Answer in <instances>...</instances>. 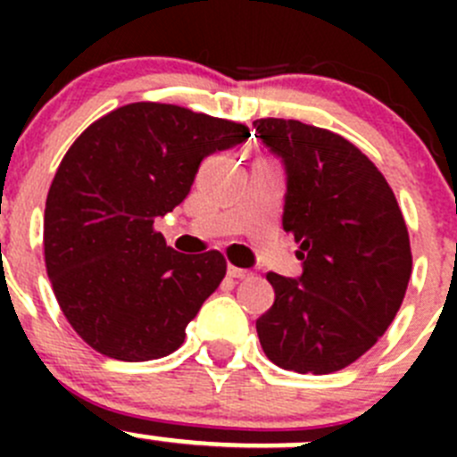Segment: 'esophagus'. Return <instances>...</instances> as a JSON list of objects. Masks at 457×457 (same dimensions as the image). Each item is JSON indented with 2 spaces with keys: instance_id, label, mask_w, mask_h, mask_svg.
Listing matches in <instances>:
<instances>
[{
  "instance_id": "esophagus-1",
  "label": "esophagus",
  "mask_w": 457,
  "mask_h": 457,
  "mask_svg": "<svg viewBox=\"0 0 457 457\" xmlns=\"http://www.w3.org/2000/svg\"><path fill=\"white\" fill-rule=\"evenodd\" d=\"M228 276H229V278H247V276H252V271L250 270H241V267L229 265L228 267Z\"/></svg>"
}]
</instances>
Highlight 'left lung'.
Returning a JSON list of instances; mask_svg holds the SVG:
<instances>
[{
	"label": "left lung",
	"instance_id": "left-lung-1",
	"mask_svg": "<svg viewBox=\"0 0 457 457\" xmlns=\"http://www.w3.org/2000/svg\"><path fill=\"white\" fill-rule=\"evenodd\" d=\"M254 128L287 174L283 229L303 261L298 278L267 274L276 298L256 320L258 340L283 370H345L403 305L411 276L403 212L376 165L340 135L294 119Z\"/></svg>",
	"mask_w": 457,
	"mask_h": 457
}]
</instances>
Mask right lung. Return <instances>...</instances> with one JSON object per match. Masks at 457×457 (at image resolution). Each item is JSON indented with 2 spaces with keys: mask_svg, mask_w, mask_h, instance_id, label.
Listing matches in <instances>:
<instances>
[{
  "mask_svg": "<svg viewBox=\"0 0 457 457\" xmlns=\"http://www.w3.org/2000/svg\"><path fill=\"white\" fill-rule=\"evenodd\" d=\"M243 123L139 101L81 132L59 163L44 212L48 278L72 329L99 353L141 362L186 340L225 276V258L179 254L154 223L216 150L247 141Z\"/></svg>",
  "mask_w": 457,
  "mask_h": 457,
  "instance_id": "add662e5",
  "label": "right lung"
}]
</instances>
